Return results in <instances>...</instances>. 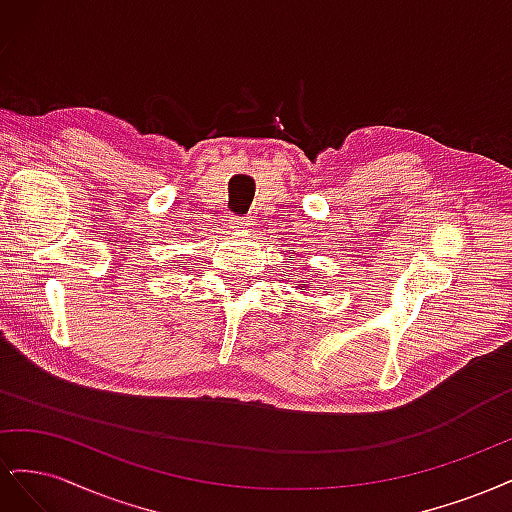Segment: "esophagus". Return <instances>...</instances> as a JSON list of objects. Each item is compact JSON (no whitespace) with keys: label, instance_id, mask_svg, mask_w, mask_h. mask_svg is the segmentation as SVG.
Segmentation results:
<instances>
[{"label":"esophagus","instance_id":"34e87169","mask_svg":"<svg viewBox=\"0 0 512 512\" xmlns=\"http://www.w3.org/2000/svg\"><path fill=\"white\" fill-rule=\"evenodd\" d=\"M250 226V218H237V215H232L230 218V228H247Z\"/></svg>","mask_w":512,"mask_h":512}]
</instances>
